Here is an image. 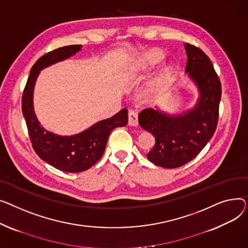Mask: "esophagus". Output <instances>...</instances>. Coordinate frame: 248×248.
I'll list each match as a JSON object with an SVG mask.
<instances>
[{
  "instance_id": "obj_1",
  "label": "esophagus",
  "mask_w": 248,
  "mask_h": 248,
  "mask_svg": "<svg viewBox=\"0 0 248 248\" xmlns=\"http://www.w3.org/2000/svg\"><path fill=\"white\" fill-rule=\"evenodd\" d=\"M128 124L129 126L138 125V114L133 110H129L128 112Z\"/></svg>"
}]
</instances>
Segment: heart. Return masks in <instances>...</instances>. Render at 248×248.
I'll list each match as a JSON object with an SVG mask.
<instances>
[{
    "label": "heart",
    "mask_w": 248,
    "mask_h": 248,
    "mask_svg": "<svg viewBox=\"0 0 248 248\" xmlns=\"http://www.w3.org/2000/svg\"><path fill=\"white\" fill-rule=\"evenodd\" d=\"M163 59V55L159 51H150L142 55L135 61L132 71L134 74H140L159 64Z\"/></svg>",
    "instance_id": "1"
}]
</instances>
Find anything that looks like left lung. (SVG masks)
Instances as JSON below:
<instances>
[{"label": "left lung", "instance_id": "obj_1", "mask_svg": "<svg viewBox=\"0 0 248 248\" xmlns=\"http://www.w3.org/2000/svg\"><path fill=\"white\" fill-rule=\"evenodd\" d=\"M185 50V71L199 90L196 106L176 116L151 108L138 115L139 125L156 140L147 158L163 168H177L195 158L212 138L219 116L221 83L210 59L191 44L186 43Z\"/></svg>", "mask_w": 248, "mask_h": 248}]
</instances>
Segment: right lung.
<instances>
[{"label":"right lung","instance_id":"right-lung-1","mask_svg":"<svg viewBox=\"0 0 248 248\" xmlns=\"http://www.w3.org/2000/svg\"><path fill=\"white\" fill-rule=\"evenodd\" d=\"M81 48V45L65 46L39 58L31 69L22 96V111L35 152L53 167L71 173L91 168L103 155L112 130L128 123V110L124 108L111 118L73 136H59L41 127L33 108V90L40 71L75 55Z\"/></svg>","mask_w":248,"mask_h":248}]
</instances>
